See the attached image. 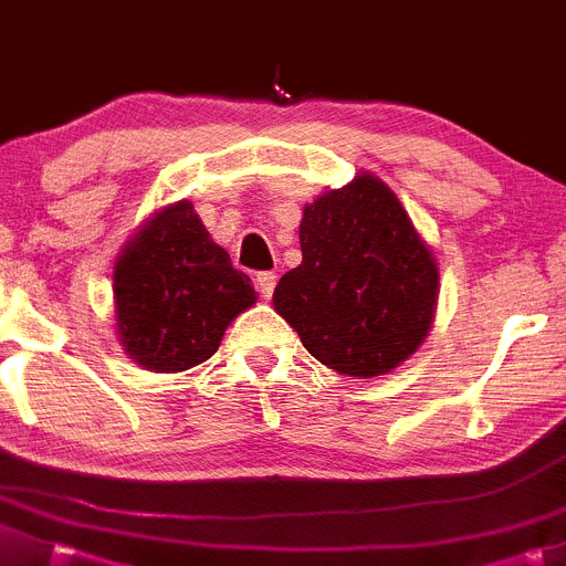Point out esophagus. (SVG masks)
Masks as SVG:
<instances>
[{
  "mask_svg": "<svg viewBox=\"0 0 566 566\" xmlns=\"http://www.w3.org/2000/svg\"><path fill=\"white\" fill-rule=\"evenodd\" d=\"M275 283H277L275 272H259V275H255V289H259V294L264 296V300H270L272 291H275Z\"/></svg>",
  "mask_w": 566,
  "mask_h": 566,
  "instance_id": "1",
  "label": "esophagus"
}]
</instances>
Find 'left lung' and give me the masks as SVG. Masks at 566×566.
<instances>
[{"instance_id": "left-lung-1", "label": "left lung", "mask_w": 566, "mask_h": 566, "mask_svg": "<svg viewBox=\"0 0 566 566\" xmlns=\"http://www.w3.org/2000/svg\"><path fill=\"white\" fill-rule=\"evenodd\" d=\"M302 264L272 305L302 346L343 376H387L424 343L439 305V264L398 196L370 171L305 203Z\"/></svg>"}]
</instances>
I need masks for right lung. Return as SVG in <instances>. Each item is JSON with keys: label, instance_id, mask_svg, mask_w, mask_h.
I'll list each match as a JSON object with an SVG mask.
<instances>
[{"label": "right lung", "instance_id": "right-lung-1", "mask_svg": "<svg viewBox=\"0 0 566 566\" xmlns=\"http://www.w3.org/2000/svg\"><path fill=\"white\" fill-rule=\"evenodd\" d=\"M111 281L116 340L138 368L153 373L207 363L229 324L259 300L185 198L138 226L116 255Z\"/></svg>", "mask_w": 566, "mask_h": 566}]
</instances>
